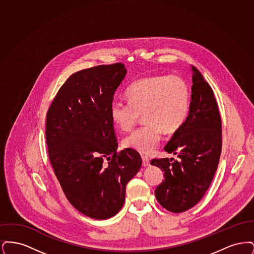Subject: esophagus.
Returning <instances> with one entry per match:
<instances>
[{
  "label": "esophagus",
  "instance_id": "esophagus-1",
  "mask_svg": "<svg viewBox=\"0 0 254 254\" xmlns=\"http://www.w3.org/2000/svg\"><path fill=\"white\" fill-rule=\"evenodd\" d=\"M142 160H143V163H142V165H143V167H148L150 164H149V159L147 156H145V155H142Z\"/></svg>",
  "mask_w": 254,
  "mask_h": 254
}]
</instances>
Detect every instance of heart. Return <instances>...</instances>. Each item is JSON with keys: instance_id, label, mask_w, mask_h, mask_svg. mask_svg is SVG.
<instances>
[{"instance_id": "1", "label": "heart", "mask_w": 254, "mask_h": 254, "mask_svg": "<svg viewBox=\"0 0 254 254\" xmlns=\"http://www.w3.org/2000/svg\"><path fill=\"white\" fill-rule=\"evenodd\" d=\"M128 103L114 101L109 115L122 131H129L143 115L145 124L127 136L123 145L140 153L155 150L163 130L173 133L187 121L190 109V89L179 76H149L133 83L127 91Z\"/></svg>"}]
</instances>
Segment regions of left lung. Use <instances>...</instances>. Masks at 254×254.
Wrapping results in <instances>:
<instances>
[{"label": "left lung", "instance_id": "1", "mask_svg": "<svg viewBox=\"0 0 254 254\" xmlns=\"http://www.w3.org/2000/svg\"><path fill=\"white\" fill-rule=\"evenodd\" d=\"M191 70L193 85L188 119L165 146L167 152L178 154L180 161L163 158L150 162L165 172L155 190L156 199L174 213L191 208L203 198L222 150V122L212 88L197 68L191 66Z\"/></svg>", "mask_w": 254, "mask_h": 254}]
</instances>
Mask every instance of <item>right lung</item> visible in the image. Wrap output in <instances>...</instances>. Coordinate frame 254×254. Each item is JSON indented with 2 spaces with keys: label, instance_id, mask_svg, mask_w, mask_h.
I'll use <instances>...</instances> for the list:
<instances>
[{
  "label": "right lung",
  "instance_id": "add662e5",
  "mask_svg": "<svg viewBox=\"0 0 254 254\" xmlns=\"http://www.w3.org/2000/svg\"><path fill=\"white\" fill-rule=\"evenodd\" d=\"M126 74L121 63L74 73L61 86L47 113L49 157L62 190L78 211L97 220L119 212L127 184L142 166L136 150L117 151L109 115Z\"/></svg>",
  "mask_w": 254,
  "mask_h": 254
}]
</instances>
